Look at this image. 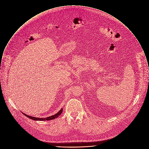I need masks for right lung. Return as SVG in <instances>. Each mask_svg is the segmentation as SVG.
Here are the masks:
<instances>
[{
  "instance_id": "obj_1",
  "label": "right lung",
  "mask_w": 149,
  "mask_h": 149,
  "mask_svg": "<svg viewBox=\"0 0 149 149\" xmlns=\"http://www.w3.org/2000/svg\"><path fill=\"white\" fill-rule=\"evenodd\" d=\"M63 109L61 108L59 112H58L57 113H56L55 115H52L51 116H49V117H47V118H36V117H33V116H29V115H27L26 114H24L23 113L25 116H26L27 118L32 119V120H52V119H54L55 118H57L58 116H59L61 113L63 112Z\"/></svg>"
}]
</instances>
